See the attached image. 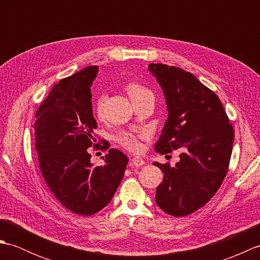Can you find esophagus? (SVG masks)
<instances>
[{
	"instance_id": "obj_1",
	"label": "esophagus",
	"mask_w": 260,
	"mask_h": 260,
	"mask_svg": "<svg viewBox=\"0 0 260 260\" xmlns=\"http://www.w3.org/2000/svg\"><path fill=\"white\" fill-rule=\"evenodd\" d=\"M145 164L144 159L141 158V157H133L131 159V165L132 167H135V168H140V167H143V165Z\"/></svg>"
}]
</instances>
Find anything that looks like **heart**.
I'll return each mask as SVG.
<instances>
[{
    "instance_id": "obj_1",
    "label": "heart",
    "mask_w": 260,
    "mask_h": 260,
    "mask_svg": "<svg viewBox=\"0 0 260 260\" xmlns=\"http://www.w3.org/2000/svg\"><path fill=\"white\" fill-rule=\"evenodd\" d=\"M124 90L126 91L127 95L131 98L132 102H136L137 99H140L147 95H152L151 91L147 89L146 87L141 85L140 82L134 81V80H128L125 82L124 85ZM104 106H105V96L101 95L97 98L96 102V112L99 117H102L104 114ZM146 133L145 132H124V133H120L117 136V142L121 146L129 151L136 152L141 148V140L145 139Z\"/></svg>"
}]
</instances>
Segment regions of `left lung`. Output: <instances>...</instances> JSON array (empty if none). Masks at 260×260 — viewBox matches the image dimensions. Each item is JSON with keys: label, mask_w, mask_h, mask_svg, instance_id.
Wrapping results in <instances>:
<instances>
[{"label": "left lung", "mask_w": 260, "mask_h": 260, "mask_svg": "<svg viewBox=\"0 0 260 260\" xmlns=\"http://www.w3.org/2000/svg\"><path fill=\"white\" fill-rule=\"evenodd\" d=\"M167 99L169 117L155 144L161 154L180 151V161L154 162L162 170L155 202L164 212L184 217L202 208L228 172L235 132L221 102L194 75L164 63H150Z\"/></svg>", "instance_id": "left-lung-1"}]
</instances>
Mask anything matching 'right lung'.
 Returning <instances> with one entry per match:
<instances>
[{"label": "right lung", "mask_w": 260, "mask_h": 260, "mask_svg": "<svg viewBox=\"0 0 260 260\" xmlns=\"http://www.w3.org/2000/svg\"><path fill=\"white\" fill-rule=\"evenodd\" d=\"M97 71L96 66H89L54 85L38 108L35 123L43 179L64 208L80 215L95 214L107 206L128 162L116 148L103 157L105 165L90 162L88 148L98 145L90 92Z\"/></svg>", "instance_id": "add662e5"}]
</instances>
